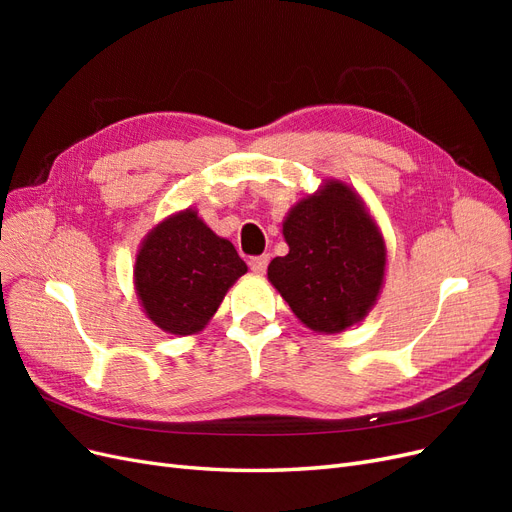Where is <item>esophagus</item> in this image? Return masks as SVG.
I'll return each mask as SVG.
<instances>
[{"label":"esophagus","instance_id":"34e87169","mask_svg":"<svg viewBox=\"0 0 512 512\" xmlns=\"http://www.w3.org/2000/svg\"><path fill=\"white\" fill-rule=\"evenodd\" d=\"M267 265H269V256H267V254L252 256V258H250V269H252L254 273H258V275H262V273L267 271Z\"/></svg>","mask_w":512,"mask_h":512}]
</instances>
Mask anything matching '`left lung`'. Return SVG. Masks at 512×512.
Instances as JSON below:
<instances>
[{
  "instance_id": "1",
  "label": "left lung",
  "mask_w": 512,
  "mask_h": 512,
  "mask_svg": "<svg viewBox=\"0 0 512 512\" xmlns=\"http://www.w3.org/2000/svg\"><path fill=\"white\" fill-rule=\"evenodd\" d=\"M290 247L269 265V280L303 324L339 333L374 305L386 250L380 232L348 185L331 181L284 222Z\"/></svg>"
}]
</instances>
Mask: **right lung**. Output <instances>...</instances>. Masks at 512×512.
<instances>
[{"instance_id":"1","label":"right lung","mask_w":512,"mask_h":512,"mask_svg":"<svg viewBox=\"0 0 512 512\" xmlns=\"http://www.w3.org/2000/svg\"><path fill=\"white\" fill-rule=\"evenodd\" d=\"M245 271L235 245L213 235L188 209L147 237L134 277L147 316L166 333L190 335L218 312L226 290Z\"/></svg>"}]
</instances>
